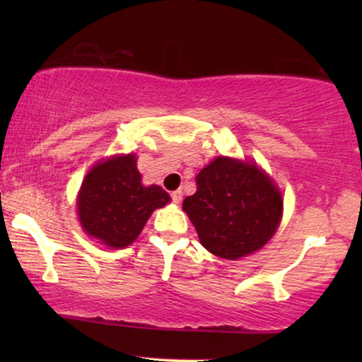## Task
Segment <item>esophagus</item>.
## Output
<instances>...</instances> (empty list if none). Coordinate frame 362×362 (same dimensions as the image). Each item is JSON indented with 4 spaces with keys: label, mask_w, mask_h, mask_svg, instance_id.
Wrapping results in <instances>:
<instances>
[{
    "label": "esophagus",
    "mask_w": 362,
    "mask_h": 362,
    "mask_svg": "<svg viewBox=\"0 0 362 362\" xmlns=\"http://www.w3.org/2000/svg\"><path fill=\"white\" fill-rule=\"evenodd\" d=\"M171 199H173V202H176V204H180L181 199H182V191L181 189L173 191L171 192Z\"/></svg>",
    "instance_id": "1"
}]
</instances>
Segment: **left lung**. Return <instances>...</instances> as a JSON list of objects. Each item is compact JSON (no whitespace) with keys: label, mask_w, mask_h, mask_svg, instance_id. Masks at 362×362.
Segmentation results:
<instances>
[{"label":"left lung","mask_w":362,"mask_h":362,"mask_svg":"<svg viewBox=\"0 0 362 362\" xmlns=\"http://www.w3.org/2000/svg\"><path fill=\"white\" fill-rule=\"evenodd\" d=\"M196 185L182 211L211 254L237 260L262 249L279 229L281 192L255 163L217 156L199 171Z\"/></svg>","instance_id":"obj_1"}]
</instances>
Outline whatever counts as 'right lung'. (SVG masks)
<instances>
[{"mask_svg":"<svg viewBox=\"0 0 362 362\" xmlns=\"http://www.w3.org/2000/svg\"><path fill=\"white\" fill-rule=\"evenodd\" d=\"M170 201L161 186L141 185L135 155H115L87 173L77 196V214L87 235L112 249H125L153 211Z\"/></svg>","mask_w":362,"mask_h":362,"instance_id":"right-lung-1","label":"right lung"}]
</instances>
